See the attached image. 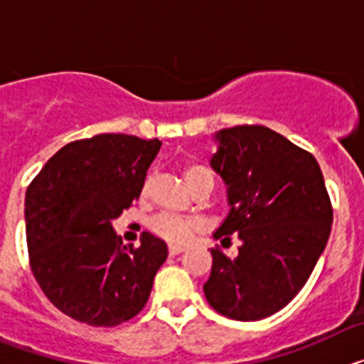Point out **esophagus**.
Here are the masks:
<instances>
[{"instance_id": "1", "label": "esophagus", "mask_w": 364, "mask_h": 364, "mask_svg": "<svg viewBox=\"0 0 364 364\" xmlns=\"http://www.w3.org/2000/svg\"><path fill=\"white\" fill-rule=\"evenodd\" d=\"M186 250H188V247L186 246H169V255L171 257H175V255H180V253H184Z\"/></svg>"}]
</instances>
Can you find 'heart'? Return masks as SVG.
<instances>
[{
  "label": "heart",
  "mask_w": 364,
  "mask_h": 364,
  "mask_svg": "<svg viewBox=\"0 0 364 364\" xmlns=\"http://www.w3.org/2000/svg\"><path fill=\"white\" fill-rule=\"evenodd\" d=\"M184 175L188 184L193 189L197 188L204 178H211L210 171L204 166H200V164H188L184 167ZM198 226L200 224L197 220H193V218H180L175 217V215H160V217L153 220L151 230L154 231V235H159L160 239L167 240V242L186 244L193 231L198 230Z\"/></svg>",
  "instance_id": "b5f03b06"
}]
</instances>
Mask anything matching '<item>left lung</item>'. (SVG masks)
<instances>
[{
  "label": "left lung",
  "mask_w": 364,
  "mask_h": 364,
  "mask_svg": "<svg viewBox=\"0 0 364 364\" xmlns=\"http://www.w3.org/2000/svg\"><path fill=\"white\" fill-rule=\"evenodd\" d=\"M210 166L224 180L228 211L213 239L240 240L230 259L211 250L204 295L235 321H260L288 304L314 272L332 230V204L317 160L264 125L215 134Z\"/></svg>",
  "instance_id": "left-lung-1"
}]
</instances>
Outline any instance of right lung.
<instances>
[{
	"instance_id": "obj_1",
	"label": "right lung",
	"mask_w": 364,
	"mask_h": 364,
	"mask_svg": "<svg viewBox=\"0 0 364 364\" xmlns=\"http://www.w3.org/2000/svg\"><path fill=\"white\" fill-rule=\"evenodd\" d=\"M159 138L96 134L54 154L25 193L31 268L43 294L73 319L117 326L146 306L167 259L162 239L144 233L122 246L112 220L140 197Z\"/></svg>"
}]
</instances>
